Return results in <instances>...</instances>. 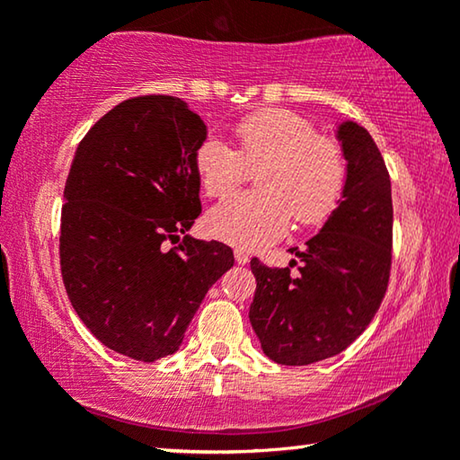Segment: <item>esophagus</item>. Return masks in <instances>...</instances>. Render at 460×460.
Listing matches in <instances>:
<instances>
[{"instance_id": "esophagus-1", "label": "esophagus", "mask_w": 460, "mask_h": 460, "mask_svg": "<svg viewBox=\"0 0 460 460\" xmlns=\"http://www.w3.org/2000/svg\"><path fill=\"white\" fill-rule=\"evenodd\" d=\"M235 261L239 263V266H245V263H249V255L243 252V249H235Z\"/></svg>"}]
</instances>
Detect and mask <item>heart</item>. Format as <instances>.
<instances>
[{"instance_id": "obj_1", "label": "heart", "mask_w": 460, "mask_h": 460, "mask_svg": "<svg viewBox=\"0 0 460 460\" xmlns=\"http://www.w3.org/2000/svg\"><path fill=\"white\" fill-rule=\"evenodd\" d=\"M237 147L208 136L194 152V170L208 197H225L258 170L260 190L239 192L207 215V229L233 247H268L300 225L324 221L345 184V158L332 137L286 109H263L235 126Z\"/></svg>"}]
</instances>
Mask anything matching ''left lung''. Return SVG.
<instances>
[{"label":"left lung","instance_id":"8db88e82","mask_svg":"<svg viewBox=\"0 0 460 460\" xmlns=\"http://www.w3.org/2000/svg\"><path fill=\"white\" fill-rule=\"evenodd\" d=\"M347 160L342 199L323 229L294 247L300 274L252 260L255 296L249 323L263 353L279 365H310L351 345L384 300L392 268V181L369 131L342 121Z\"/></svg>","mask_w":460,"mask_h":460}]
</instances>
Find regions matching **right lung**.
<instances>
[{"mask_svg": "<svg viewBox=\"0 0 460 460\" xmlns=\"http://www.w3.org/2000/svg\"><path fill=\"white\" fill-rule=\"evenodd\" d=\"M207 126L182 99L144 95L105 113L76 147L60 215V271L84 326L115 353L178 351L231 247L184 235L200 215L194 152Z\"/></svg>", "mask_w": 460, "mask_h": 460, "instance_id": "obj_1", "label": "right lung"}]
</instances>
